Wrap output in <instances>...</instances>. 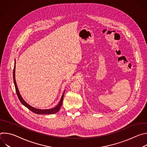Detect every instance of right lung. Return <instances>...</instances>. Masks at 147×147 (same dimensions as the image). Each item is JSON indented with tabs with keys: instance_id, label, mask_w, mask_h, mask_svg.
<instances>
[{
	"instance_id": "right-lung-1",
	"label": "right lung",
	"mask_w": 147,
	"mask_h": 147,
	"mask_svg": "<svg viewBox=\"0 0 147 147\" xmlns=\"http://www.w3.org/2000/svg\"><path fill=\"white\" fill-rule=\"evenodd\" d=\"M15 69H16V60L14 62V70H13V81H14V86H15V88H16V91L17 95V96L20 100V101L21 102L24 106H25L26 107H27L29 110H30L31 111H32V112L36 113V114H39V115H43V114H55L56 113H57L60 109V107L62 105V102H63V96H64V93L63 94L61 99L59 103V104L57 105L54 108L52 109H36L35 108L31 106H30L29 104H28L22 97L21 95L20 94L17 84H16V78H15Z\"/></svg>"
}]
</instances>
